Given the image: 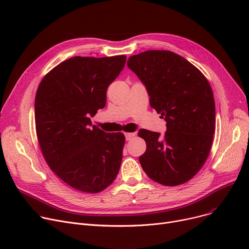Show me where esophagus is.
<instances>
[{
    "instance_id": "esophagus-1",
    "label": "esophagus",
    "mask_w": 249,
    "mask_h": 249,
    "mask_svg": "<svg viewBox=\"0 0 249 249\" xmlns=\"http://www.w3.org/2000/svg\"><path fill=\"white\" fill-rule=\"evenodd\" d=\"M135 136V133H125V138L127 141L131 140Z\"/></svg>"
}]
</instances>
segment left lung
Segmentation results:
<instances>
[{
  "mask_svg": "<svg viewBox=\"0 0 249 249\" xmlns=\"http://www.w3.org/2000/svg\"><path fill=\"white\" fill-rule=\"evenodd\" d=\"M131 70L145 86L150 106L166 122L163 136L141 129L146 151L143 171L163 186H178L205 163L215 132V101L205 75L184 57L168 50H147L130 56Z\"/></svg>",
  "mask_w": 249,
  "mask_h": 249,
  "instance_id": "8db88e82",
  "label": "left lung"
}]
</instances>
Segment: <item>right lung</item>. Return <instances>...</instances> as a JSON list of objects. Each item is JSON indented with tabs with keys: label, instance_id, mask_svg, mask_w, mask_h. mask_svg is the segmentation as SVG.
<instances>
[{
	"label": "right lung",
	"instance_id": "right-lung-1",
	"mask_svg": "<svg viewBox=\"0 0 249 249\" xmlns=\"http://www.w3.org/2000/svg\"><path fill=\"white\" fill-rule=\"evenodd\" d=\"M126 55L74 56L52 69L35 97L37 139L49 167L71 188L96 194L119 173L125 136L91 126Z\"/></svg>",
	"mask_w": 249,
	"mask_h": 249
}]
</instances>
